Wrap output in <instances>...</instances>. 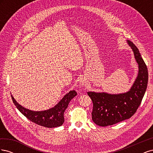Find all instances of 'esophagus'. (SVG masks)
I'll return each mask as SVG.
<instances>
[{
	"instance_id": "obj_1",
	"label": "esophagus",
	"mask_w": 153,
	"mask_h": 153,
	"mask_svg": "<svg viewBox=\"0 0 153 153\" xmlns=\"http://www.w3.org/2000/svg\"><path fill=\"white\" fill-rule=\"evenodd\" d=\"M87 80L85 79V78H82V79L80 80V85L82 86H85L87 85Z\"/></svg>"
}]
</instances>
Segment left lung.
Masks as SVG:
<instances>
[{"label":"left lung","mask_w":153,"mask_h":153,"mask_svg":"<svg viewBox=\"0 0 153 153\" xmlns=\"http://www.w3.org/2000/svg\"><path fill=\"white\" fill-rule=\"evenodd\" d=\"M126 41L138 65V75L130 89L117 94L104 92H87L93 103L92 121L100 126H110L130 118L140 106L147 89V66L136 46L130 41Z\"/></svg>","instance_id":"left-lung-1"}]
</instances>
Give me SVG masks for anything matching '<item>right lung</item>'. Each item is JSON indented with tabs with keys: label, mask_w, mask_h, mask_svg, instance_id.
Returning <instances> with one entry per match:
<instances>
[{
	"label": "right lung",
	"mask_w": 153,
	"mask_h": 153,
	"mask_svg": "<svg viewBox=\"0 0 153 153\" xmlns=\"http://www.w3.org/2000/svg\"><path fill=\"white\" fill-rule=\"evenodd\" d=\"M77 95L75 90L70 91L53 107L43 111H34L27 109L18 103L11 95V98L17 109L30 121L47 128L59 127L64 123V113L68 104Z\"/></svg>",
	"instance_id": "obj_1"
}]
</instances>
